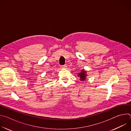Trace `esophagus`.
<instances>
[{
  "mask_svg": "<svg viewBox=\"0 0 131 131\" xmlns=\"http://www.w3.org/2000/svg\"><path fill=\"white\" fill-rule=\"evenodd\" d=\"M62 67L63 68H66L67 67V65H64L62 66Z\"/></svg>",
  "mask_w": 131,
  "mask_h": 131,
  "instance_id": "1",
  "label": "esophagus"
}]
</instances>
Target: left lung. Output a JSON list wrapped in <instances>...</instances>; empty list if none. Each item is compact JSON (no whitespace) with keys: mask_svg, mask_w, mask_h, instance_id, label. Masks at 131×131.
<instances>
[{"mask_svg":"<svg viewBox=\"0 0 131 131\" xmlns=\"http://www.w3.org/2000/svg\"><path fill=\"white\" fill-rule=\"evenodd\" d=\"M78 76L80 78V80L81 81H84L86 79V77H87L86 71L84 69L81 70V72L78 73Z\"/></svg>","mask_w":131,"mask_h":131,"instance_id":"left-lung-1","label":"left lung"}]
</instances>
